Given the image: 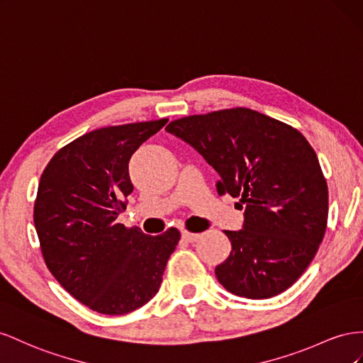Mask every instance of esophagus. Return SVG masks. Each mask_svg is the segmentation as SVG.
<instances>
[{
	"label": "esophagus",
	"mask_w": 363,
	"mask_h": 363,
	"mask_svg": "<svg viewBox=\"0 0 363 363\" xmlns=\"http://www.w3.org/2000/svg\"><path fill=\"white\" fill-rule=\"evenodd\" d=\"M182 239H184L185 242H190V243H193V242H196V240L199 239V234L189 233V231H182Z\"/></svg>",
	"instance_id": "34e87169"
}]
</instances>
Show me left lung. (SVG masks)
<instances>
[{"label":"left lung","instance_id":"obj_1","mask_svg":"<svg viewBox=\"0 0 363 363\" xmlns=\"http://www.w3.org/2000/svg\"><path fill=\"white\" fill-rule=\"evenodd\" d=\"M165 130L217 172L219 194L240 198L243 226L225 231L233 251L216 267L219 283L250 299L284 292L313 260L328 216L327 182L303 133L246 108L184 117Z\"/></svg>","mask_w":363,"mask_h":363}]
</instances>
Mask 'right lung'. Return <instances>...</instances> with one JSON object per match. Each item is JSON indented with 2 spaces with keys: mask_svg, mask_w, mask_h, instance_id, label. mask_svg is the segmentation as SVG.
<instances>
[{
  "mask_svg": "<svg viewBox=\"0 0 363 363\" xmlns=\"http://www.w3.org/2000/svg\"><path fill=\"white\" fill-rule=\"evenodd\" d=\"M167 118L101 128L62 147L38 185L33 220L50 272L77 301L124 315L157 295L181 234L117 222L132 193L129 160Z\"/></svg>",
  "mask_w": 363,
  "mask_h": 363,
  "instance_id": "add662e5",
  "label": "right lung"
}]
</instances>
